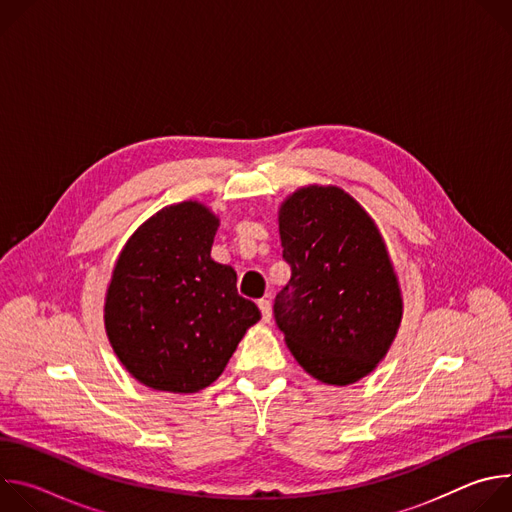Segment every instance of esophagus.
<instances>
[{"label":"esophagus","mask_w":512,"mask_h":512,"mask_svg":"<svg viewBox=\"0 0 512 512\" xmlns=\"http://www.w3.org/2000/svg\"><path fill=\"white\" fill-rule=\"evenodd\" d=\"M257 306H259V310H261L263 322H269V320H271V304H269V300H259Z\"/></svg>","instance_id":"obj_1"}]
</instances>
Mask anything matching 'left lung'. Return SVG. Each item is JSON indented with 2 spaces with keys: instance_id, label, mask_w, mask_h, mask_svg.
<instances>
[{
  "instance_id": "obj_1",
  "label": "left lung",
  "mask_w": 512,
  "mask_h": 512,
  "mask_svg": "<svg viewBox=\"0 0 512 512\" xmlns=\"http://www.w3.org/2000/svg\"><path fill=\"white\" fill-rule=\"evenodd\" d=\"M283 259L291 267L273 314L304 371L350 385L385 358L403 300L385 241L350 194L306 186L279 208Z\"/></svg>"
}]
</instances>
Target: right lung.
Returning <instances> with one entry per match:
<instances>
[{
	"label": "right lung",
	"instance_id": "add662e5",
	"mask_svg": "<svg viewBox=\"0 0 512 512\" xmlns=\"http://www.w3.org/2000/svg\"><path fill=\"white\" fill-rule=\"evenodd\" d=\"M218 218L200 202L172 204L125 243L105 298V330L145 387L196 393L223 375L259 308L237 273L210 257Z\"/></svg>",
	"mask_w": 512,
	"mask_h": 512
}]
</instances>
